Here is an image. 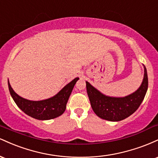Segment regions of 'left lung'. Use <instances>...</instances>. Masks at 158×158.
Returning <instances> with one entry per match:
<instances>
[{"label":"left lung","mask_w":158,"mask_h":158,"mask_svg":"<svg viewBox=\"0 0 158 158\" xmlns=\"http://www.w3.org/2000/svg\"><path fill=\"white\" fill-rule=\"evenodd\" d=\"M140 86L136 91L124 97L106 96L86 81L87 93L92 109L99 117L108 121L123 120L135 113L142 103L148 89V75L146 67Z\"/></svg>","instance_id":"left-lung-1"}]
</instances>
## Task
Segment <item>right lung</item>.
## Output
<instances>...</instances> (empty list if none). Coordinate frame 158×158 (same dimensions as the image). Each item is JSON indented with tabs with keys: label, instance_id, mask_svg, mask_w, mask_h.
Masks as SVG:
<instances>
[{
	"label": "right lung",
	"instance_id": "obj_1",
	"mask_svg": "<svg viewBox=\"0 0 158 158\" xmlns=\"http://www.w3.org/2000/svg\"><path fill=\"white\" fill-rule=\"evenodd\" d=\"M79 79V77L75 78L55 96L40 101L29 100L20 97L12 88L9 79L8 86L12 99L22 111L32 118L39 120H48L56 118L64 113L70 94Z\"/></svg>",
	"mask_w": 158,
	"mask_h": 158
}]
</instances>
